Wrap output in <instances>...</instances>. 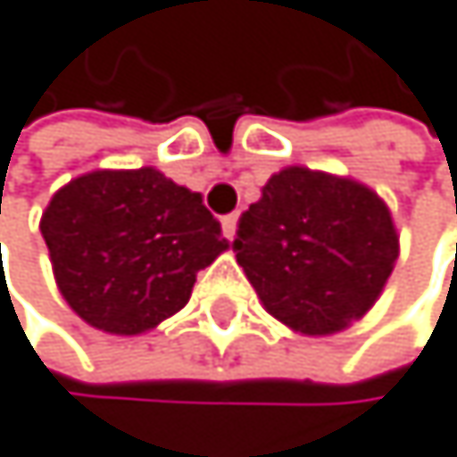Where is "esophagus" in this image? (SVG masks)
I'll return each instance as SVG.
<instances>
[{"mask_svg":"<svg viewBox=\"0 0 457 457\" xmlns=\"http://www.w3.org/2000/svg\"><path fill=\"white\" fill-rule=\"evenodd\" d=\"M223 234H226L228 240L237 237V214H228V217H223Z\"/></svg>","mask_w":457,"mask_h":457,"instance_id":"obj_1","label":"esophagus"}]
</instances>
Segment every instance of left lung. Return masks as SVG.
<instances>
[{"label": "left lung", "instance_id": "obj_1", "mask_svg": "<svg viewBox=\"0 0 457 457\" xmlns=\"http://www.w3.org/2000/svg\"><path fill=\"white\" fill-rule=\"evenodd\" d=\"M234 248L274 320L330 337L376 305L398 260V231L370 186L285 166L240 217Z\"/></svg>", "mask_w": 457, "mask_h": 457}]
</instances>
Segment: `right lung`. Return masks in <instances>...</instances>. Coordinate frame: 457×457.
Here are the masks:
<instances>
[{
	"label": "right lung",
	"instance_id": "right-lung-1",
	"mask_svg": "<svg viewBox=\"0 0 457 457\" xmlns=\"http://www.w3.org/2000/svg\"><path fill=\"white\" fill-rule=\"evenodd\" d=\"M38 228L64 303L112 337H141L175 316L200 268L228 248L200 192L154 166L72 178Z\"/></svg>",
	"mask_w": 457,
	"mask_h": 457
}]
</instances>
